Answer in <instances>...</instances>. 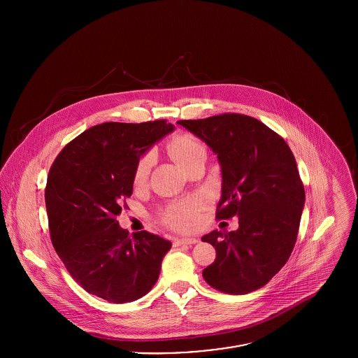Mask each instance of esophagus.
Returning a JSON list of instances; mask_svg holds the SVG:
<instances>
[{"label":"esophagus","instance_id":"34e87169","mask_svg":"<svg viewBox=\"0 0 358 358\" xmlns=\"http://www.w3.org/2000/svg\"><path fill=\"white\" fill-rule=\"evenodd\" d=\"M199 240L197 238H176L173 241V245L178 247V245H192V244H197Z\"/></svg>","mask_w":358,"mask_h":358}]
</instances>
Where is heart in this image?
I'll use <instances>...</instances> for the list:
<instances>
[{
	"mask_svg": "<svg viewBox=\"0 0 358 358\" xmlns=\"http://www.w3.org/2000/svg\"><path fill=\"white\" fill-rule=\"evenodd\" d=\"M171 152L175 157V159L185 168L190 166L197 157L206 154L203 142L192 134H182L176 136L171 145ZM152 164H153V153L150 152L143 154L139 158L135 168V175H134L136 185L143 183L148 179L152 169ZM205 205H206V199L203 196H196V197L175 203L165 209L162 215V220L166 226L172 229L190 230L196 226L199 220V213Z\"/></svg>",
	"mask_w": 358,
	"mask_h": 358,
	"instance_id": "1",
	"label": "heart"
}]
</instances>
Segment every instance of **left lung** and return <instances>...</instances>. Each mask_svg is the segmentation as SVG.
Masks as SVG:
<instances>
[{"mask_svg":"<svg viewBox=\"0 0 358 358\" xmlns=\"http://www.w3.org/2000/svg\"><path fill=\"white\" fill-rule=\"evenodd\" d=\"M178 124L203 139L222 165L216 219L238 216V230L203 237L216 250L205 281L230 295L266 285L287 263L296 243L305 186L287 142L254 117L223 113Z\"/></svg>","mask_w":358,"mask_h":358,"instance_id":"obj_1","label":"left lung"}]
</instances>
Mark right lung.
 <instances>
[{
    "label": "right lung",
    "instance_id": "right-lung-1",
    "mask_svg": "<svg viewBox=\"0 0 358 358\" xmlns=\"http://www.w3.org/2000/svg\"><path fill=\"white\" fill-rule=\"evenodd\" d=\"M172 129L166 120L103 122L69 142L52 164L45 206L53 248L70 275L104 301L145 296L171 250L145 230L131 237L117 215L132 194L141 154Z\"/></svg>",
    "mask_w": 358,
    "mask_h": 358
}]
</instances>
